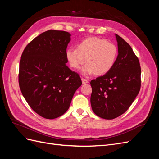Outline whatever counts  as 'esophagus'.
Instances as JSON below:
<instances>
[{
  "mask_svg": "<svg viewBox=\"0 0 159 159\" xmlns=\"http://www.w3.org/2000/svg\"><path fill=\"white\" fill-rule=\"evenodd\" d=\"M81 81H82V84H83L88 83V81L86 80V79H85V78H81Z\"/></svg>",
  "mask_w": 159,
  "mask_h": 159,
  "instance_id": "esophagus-1",
  "label": "esophagus"
}]
</instances>
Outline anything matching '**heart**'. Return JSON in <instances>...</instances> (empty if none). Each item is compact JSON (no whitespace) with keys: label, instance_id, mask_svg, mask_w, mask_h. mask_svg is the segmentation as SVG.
<instances>
[{"label":"heart","instance_id":"b5f03b06","mask_svg":"<svg viewBox=\"0 0 159 159\" xmlns=\"http://www.w3.org/2000/svg\"><path fill=\"white\" fill-rule=\"evenodd\" d=\"M71 68L78 70L84 64H88L81 70L84 75L95 73L105 74L111 69L118 56V48L114 43L98 37H89L81 41L77 48H69L66 52Z\"/></svg>","mask_w":159,"mask_h":159}]
</instances>
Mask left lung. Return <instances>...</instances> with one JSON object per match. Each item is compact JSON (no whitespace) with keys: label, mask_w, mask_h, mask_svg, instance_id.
I'll return each instance as SVG.
<instances>
[{"label":"left lung","mask_w":159,"mask_h":159,"mask_svg":"<svg viewBox=\"0 0 159 159\" xmlns=\"http://www.w3.org/2000/svg\"><path fill=\"white\" fill-rule=\"evenodd\" d=\"M118 56L113 68L103 75L91 81V105L101 118L113 119L131 106L141 88V70L131 47L115 34Z\"/></svg>","instance_id":"1"}]
</instances>
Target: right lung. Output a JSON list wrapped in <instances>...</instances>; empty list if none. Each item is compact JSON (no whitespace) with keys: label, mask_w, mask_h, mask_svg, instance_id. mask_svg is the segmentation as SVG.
Returning <instances> with one entry per match:
<instances>
[{"label":"right lung","mask_w":159,"mask_h":159,"mask_svg":"<svg viewBox=\"0 0 159 159\" xmlns=\"http://www.w3.org/2000/svg\"><path fill=\"white\" fill-rule=\"evenodd\" d=\"M70 34L50 30L42 33L24 50L18 83L30 107L41 117L52 119L64 114L81 80L71 71L66 52Z\"/></svg>","instance_id":"obj_1"}]
</instances>
